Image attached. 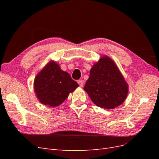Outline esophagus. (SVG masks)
<instances>
[{"instance_id": "esophagus-1", "label": "esophagus", "mask_w": 159, "mask_h": 159, "mask_svg": "<svg viewBox=\"0 0 159 159\" xmlns=\"http://www.w3.org/2000/svg\"><path fill=\"white\" fill-rule=\"evenodd\" d=\"M78 84H79L80 87H83V86H84V82H83L82 80H78Z\"/></svg>"}]
</instances>
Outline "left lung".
<instances>
[{"label":"left lung","instance_id":"obj_1","mask_svg":"<svg viewBox=\"0 0 159 159\" xmlns=\"http://www.w3.org/2000/svg\"><path fill=\"white\" fill-rule=\"evenodd\" d=\"M84 89L97 106L106 109L121 105L129 91L128 84L116 64L107 56L100 57L92 66Z\"/></svg>","mask_w":159,"mask_h":159}]
</instances>
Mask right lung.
Here are the masks:
<instances>
[{"label":"right lung","instance_id":"1","mask_svg":"<svg viewBox=\"0 0 159 159\" xmlns=\"http://www.w3.org/2000/svg\"><path fill=\"white\" fill-rule=\"evenodd\" d=\"M78 87V84L54 61H50L44 66L36 75L34 83L37 98L48 107L58 106Z\"/></svg>","mask_w":159,"mask_h":159}]
</instances>
